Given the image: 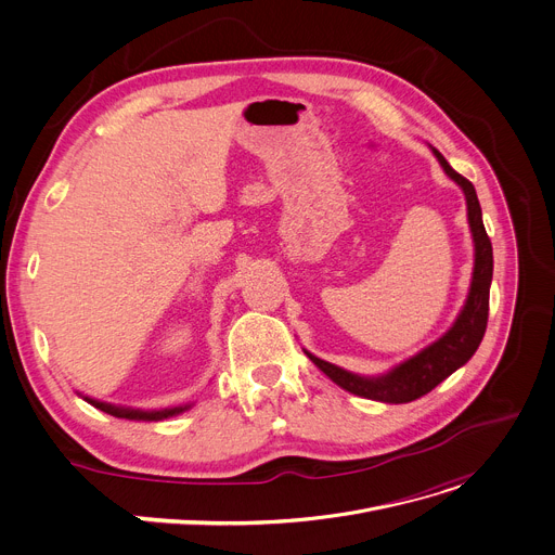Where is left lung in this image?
I'll use <instances>...</instances> for the list:
<instances>
[{"instance_id":"1","label":"left lung","mask_w":555,"mask_h":555,"mask_svg":"<svg viewBox=\"0 0 555 555\" xmlns=\"http://www.w3.org/2000/svg\"><path fill=\"white\" fill-rule=\"evenodd\" d=\"M431 147V145H429ZM434 157L438 159L444 175L456 183L465 192L467 201V221L474 238V272L469 292L465 298V306L459 312L456 321L451 327L434 343L416 351L414 357L402 361L378 376H363L347 372L334 363H327L312 351L304 349L306 357L338 387H343L349 393H357L370 400L378 402H391V405H400V402H412L425 393H429L438 383H442L447 376H451L459 367H463L474 354L485 336L487 330V317H489V287L493 276V249L491 241L482 225V210L478 204L476 190L472 181L461 177L453 170L447 159L431 147Z\"/></svg>"}]
</instances>
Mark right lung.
Listing matches in <instances>:
<instances>
[{"label":"right lung","mask_w":555,"mask_h":555,"mask_svg":"<svg viewBox=\"0 0 555 555\" xmlns=\"http://www.w3.org/2000/svg\"><path fill=\"white\" fill-rule=\"evenodd\" d=\"M79 393V391H77ZM86 402H90L92 408L102 410L115 418H126V421H166L170 416H179L183 412H188L192 408V402H185V405H177V408H166V410H139V408H126V405H113V402H104L96 400L90 396L79 393Z\"/></svg>","instance_id":"add662e5"}]
</instances>
